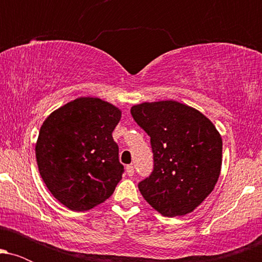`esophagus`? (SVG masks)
I'll use <instances>...</instances> for the list:
<instances>
[{"label": "esophagus", "instance_id": "1", "mask_svg": "<svg viewBox=\"0 0 262 262\" xmlns=\"http://www.w3.org/2000/svg\"><path fill=\"white\" fill-rule=\"evenodd\" d=\"M125 170H127L128 176H133L134 175V166H133V165H128V166L125 167Z\"/></svg>", "mask_w": 262, "mask_h": 262}]
</instances>
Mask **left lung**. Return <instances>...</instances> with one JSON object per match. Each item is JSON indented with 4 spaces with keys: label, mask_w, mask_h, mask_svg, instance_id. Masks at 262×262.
I'll return each instance as SVG.
<instances>
[{
    "label": "left lung",
    "mask_w": 262,
    "mask_h": 262,
    "mask_svg": "<svg viewBox=\"0 0 262 262\" xmlns=\"http://www.w3.org/2000/svg\"><path fill=\"white\" fill-rule=\"evenodd\" d=\"M150 137L154 170L139 182L141 196L165 217L193 212L209 196L222 167V137L196 108L177 101L144 102L130 108Z\"/></svg>",
    "instance_id": "1"
}]
</instances>
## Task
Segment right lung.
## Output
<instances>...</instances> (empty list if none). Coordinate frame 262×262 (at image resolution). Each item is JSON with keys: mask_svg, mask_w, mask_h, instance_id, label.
<instances>
[{"mask_svg": "<svg viewBox=\"0 0 262 262\" xmlns=\"http://www.w3.org/2000/svg\"><path fill=\"white\" fill-rule=\"evenodd\" d=\"M122 111L97 97H79L48 116L35 143L39 173L48 189L71 210L103 203L124 167L112 132Z\"/></svg>", "mask_w": 262, "mask_h": 262, "instance_id": "right-lung-1", "label": "right lung"}]
</instances>
